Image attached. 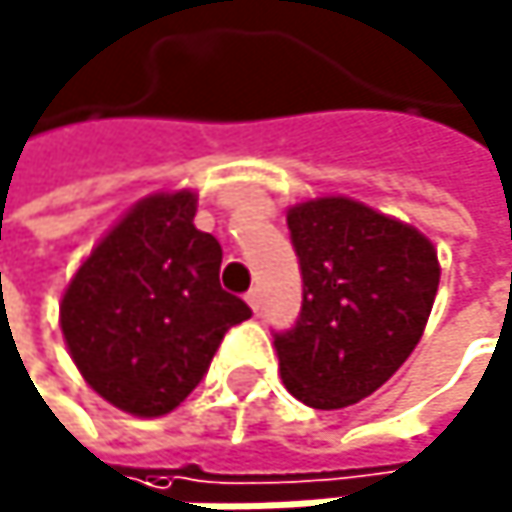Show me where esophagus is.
<instances>
[{"label":"esophagus","mask_w":512,"mask_h":512,"mask_svg":"<svg viewBox=\"0 0 512 512\" xmlns=\"http://www.w3.org/2000/svg\"><path fill=\"white\" fill-rule=\"evenodd\" d=\"M245 303H248L254 312H258V309H261V291H258V288H251V291L245 294Z\"/></svg>","instance_id":"1"}]
</instances>
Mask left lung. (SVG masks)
Masks as SVG:
<instances>
[{
    "instance_id": "left-lung-1",
    "label": "left lung",
    "mask_w": 512,
    "mask_h": 512,
    "mask_svg": "<svg viewBox=\"0 0 512 512\" xmlns=\"http://www.w3.org/2000/svg\"><path fill=\"white\" fill-rule=\"evenodd\" d=\"M303 309L276 334L285 388L312 410H343L388 382L419 346L440 285L434 242L352 197L288 209Z\"/></svg>"
}]
</instances>
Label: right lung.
<instances>
[{"label": "right lung", "instance_id": "1", "mask_svg": "<svg viewBox=\"0 0 512 512\" xmlns=\"http://www.w3.org/2000/svg\"><path fill=\"white\" fill-rule=\"evenodd\" d=\"M197 191H157L108 230L60 300V331L84 382L112 407L157 419L203 379L251 309L218 282L221 245L194 227Z\"/></svg>", "mask_w": 512, "mask_h": 512}]
</instances>
